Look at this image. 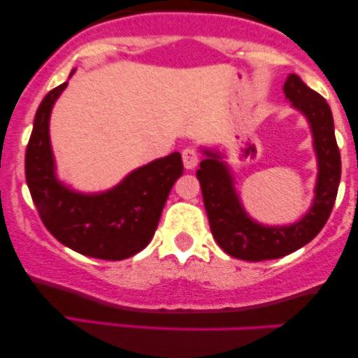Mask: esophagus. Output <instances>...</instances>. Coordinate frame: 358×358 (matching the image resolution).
Returning a JSON list of instances; mask_svg holds the SVG:
<instances>
[{"mask_svg":"<svg viewBox=\"0 0 358 358\" xmlns=\"http://www.w3.org/2000/svg\"><path fill=\"white\" fill-rule=\"evenodd\" d=\"M182 158H183V165L187 170H193V168L199 165L200 162V155L196 153V150H193V148H187V150H183Z\"/></svg>","mask_w":358,"mask_h":358,"instance_id":"1","label":"esophagus"}]
</instances>
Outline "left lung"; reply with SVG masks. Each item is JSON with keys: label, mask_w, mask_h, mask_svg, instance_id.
I'll return each instance as SVG.
<instances>
[{"label": "left lung", "mask_w": 358, "mask_h": 358, "mask_svg": "<svg viewBox=\"0 0 358 358\" xmlns=\"http://www.w3.org/2000/svg\"><path fill=\"white\" fill-rule=\"evenodd\" d=\"M282 89L291 106L305 114L310 122L318 159L313 205L301 220L282 227H269L250 219L234 188L229 166L222 162L219 153L203 150L205 159L200 163V170H196L212 236L229 256L242 261L278 259L313 241L327 224L338 192L342 159L330 106L296 73L287 77Z\"/></svg>", "instance_id": "left-lung-1"}]
</instances>
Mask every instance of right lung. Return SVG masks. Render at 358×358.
<instances>
[{
  "label": "right lung",
  "mask_w": 358,
  "mask_h": 358,
  "mask_svg": "<svg viewBox=\"0 0 358 358\" xmlns=\"http://www.w3.org/2000/svg\"><path fill=\"white\" fill-rule=\"evenodd\" d=\"M67 82L43 97L24 155V175L31 199L48 232L84 256L121 261L153 239L168 195L183 173L180 153L155 159L131 171L102 193L73 192L55 176L50 146V113Z\"/></svg>",
  "instance_id": "right-lung-1"
}]
</instances>
